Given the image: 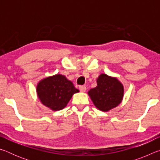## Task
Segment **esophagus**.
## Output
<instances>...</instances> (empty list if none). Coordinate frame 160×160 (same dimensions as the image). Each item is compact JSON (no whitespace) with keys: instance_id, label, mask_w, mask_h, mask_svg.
<instances>
[{"instance_id":"1","label":"esophagus","mask_w":160,"mask_h":160,"mask_svg":"<svg viewBox=\"0 0 160 160\" xmlns=\"http://www.w3.org/2000/svg\"><path fill=\"white\" fill-rule=\"evenodd\" d=\"M79 89H80V91L82 92H85L86 91V87L84 86V85L80 86Z\"/></svg>"}]
</instances>
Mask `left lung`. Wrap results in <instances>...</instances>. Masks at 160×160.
I'll return each mask as SVG.
<instances>
[{
	"label": "left lung",
	"instance_id": "1",
	"mask_svg": "<svg viewBox=\"0 0 160 160\" xmlns=\"http://www.w3.org/2000/svg\"><path fill=\"white\" fill-rule=\"evenodd\" d=\"M97 87L88 91V94L97 109L109 112L121 104L124 88L117 78L102 73L97 79Z\"/></svg>",
	"mask_w": 160,
	"mask_h": 160
}]
</instances>
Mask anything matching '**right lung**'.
<instances>
[{"label": "right lung", "instance_id": "add662e5", "mask_svg": "<svg viewBox=\"0 0 160 160\" xmlns=\"http://www.w3.org/2000/svg\"><path fill=\"white\" fill-rule=\"evenodd\" d=\"M79 90L66 76L56 74L38 82L37 93L40 102L53 111L64 109L75 93Z\"/></svg>", "mask_w": 160, "mask_h": 160}]
</instances>
